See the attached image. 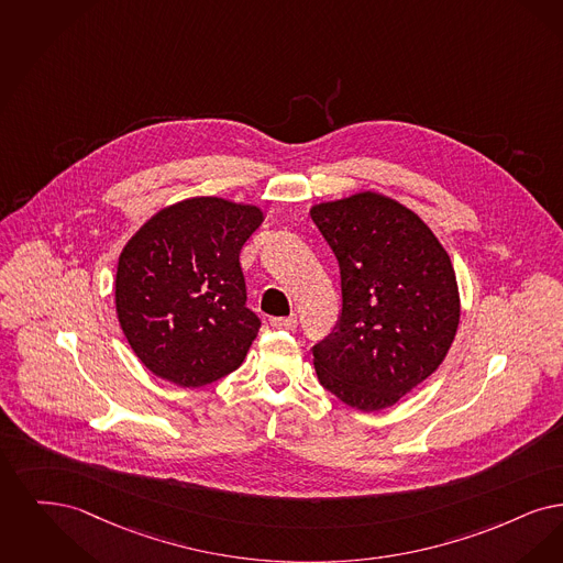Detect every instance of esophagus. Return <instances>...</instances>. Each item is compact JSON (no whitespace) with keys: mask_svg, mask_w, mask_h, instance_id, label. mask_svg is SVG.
<instances>
[{"mask_svg":"<svg viewBox=\"0 0 563 563\" xmlns=\"http://www.w3.org/2000/svg\"><path fill=\"white\" fill-rule=\"evenodd\" d=\"M271 325L277 328V330H294L298 325V318L290 316V318H273L271 319Z\"/></svg>","mask_w":563,"mask_h":563,"instance_id":"34e87169","label":"esophagus"}]
</instances>
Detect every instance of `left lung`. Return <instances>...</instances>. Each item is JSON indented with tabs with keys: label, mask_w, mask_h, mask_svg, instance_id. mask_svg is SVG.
Returning <instances> with one entry per match:
<instances>
[{
	"label": "left lung",
	"mask_w": 563,
	"mask_h": 563,
	"mask_svg": "<svg viewBox=\"0 0 563 563\" xmlns=\"http://www.w3.org/2000/svg\"><path fill=\"white\" fill-rule=\"evenodd\" d=\"M311 219L341 269L343 311L313 346L323 389L376 412L397 404L445 360L461 319L456 273L433 231L374 191L323 201Z\"/></svg>",
	"instance_id": "8db88e82"
}]
</instances>
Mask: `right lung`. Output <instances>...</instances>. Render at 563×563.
I'll use <instances>...</instances> for the list:
<instances>
[{"label":"right lung","instance_id":"1","mask_svg":"<svg viewBox=\"0 0 563 563\" xmlns=\"http://www.w3.org/2000/svg\"><path fill=\"white\" fill-rule=\"evenodd\" d=\"M263 210L191 197L159 210L123 245L115 309L136 357L178 387L238 369L261 319L245 307L240 252Z\"/></svg>","mask_w":563,"mask_h":563}]
</instances>
